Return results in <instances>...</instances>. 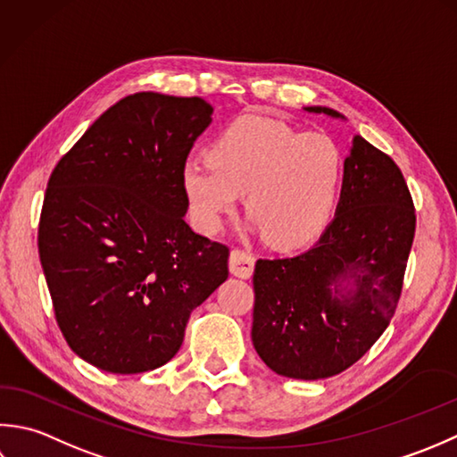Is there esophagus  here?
Returning a JSON list of instances; mask_svg holds the SVG:
<instances>
[{
	"label": "esophagus",
	"instance_id": "obj_1",
	"mask_svg": "<svg viewBox=\"0 0 457 457\" xmlns=\"http://www.w3.org/2000/svg\"><path fill=\"white\" fill-rule=\"evenodd\" d=\"M228 268H230L232 276L245 278V280H248V278L254 272V256L246 253V250L232 248L230 258H228Z\"/></svg>",
	"mask_w": 457,
	"mask_h": 457
}]
</instances>
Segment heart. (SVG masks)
<instances>
[{
	"label": "heart",
	"instance_id": "b5f03b06",
	"mask_svg": "<svg viewBox=\"0 0 457 457\" xmlns=\"http://www.w3.org/2000/svg\"><path fill=\"white\" fill-rule=\"evenodd\" d=\"M211 157H189L181 187L195 225L215 235L245 193L253 225L274 246L292 248L328 225L345 179V155L323 132L242 116L222 128Z\"/></svg>",
	"mask_w": 457,
	"mask_h": 457
}]
</instances>
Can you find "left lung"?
I'll return each instance as SVG.
<instances>
[{
  "label": "left lung",
  "instance_id": "8db88e82",
  "mask_svg": "<svg viewBox=\"0 0 457 457\" xmlns=\"http://www.w3.org/2000/svg\"><path fill=\"white\" fill-rule=\"evenodd\" d=\"M341 118L328 106L303 108ZM416 215L398 165L353 137L335 217L303 253L258 260L253 343L287 378L339 375L375 345L393 320Z\"/></svg>",
  "mask_w": 457,
  "mask_h": 457
}]
</instances>
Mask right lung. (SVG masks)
Masks as SVG:
<instances>
[{
	"mask_svg": "<svg viewBox=\"0 0 457 457\" xmlns=\"http://www.w3.org/2000/svg\"><path fill=\"white\" fill-rule=\"evenodd\" d=\"M211 116L199 96H126L46 183L39 258L54 315L69 347L102 370L171 361L191 312L228 278V248L185 222L181 170Z\"/></svg>",
	"mask_w": 457,
	"mask_h": 457,
	"instance_id": "right-lung-1",
	"label": "right lung"
}]
</instances>
